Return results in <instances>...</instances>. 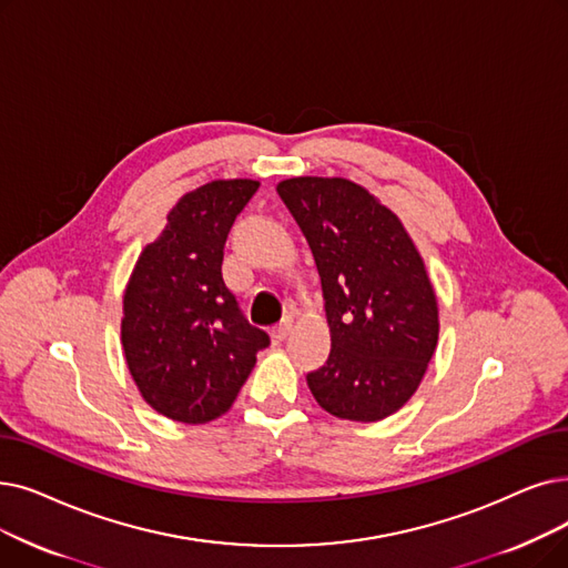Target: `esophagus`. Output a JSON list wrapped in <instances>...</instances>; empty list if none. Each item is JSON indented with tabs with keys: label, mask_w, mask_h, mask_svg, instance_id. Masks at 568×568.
Returning a JSON list of instances; mask_svg holds the SVG:
<instances>
[{
	"label": "esophagus",
	"mask_w": 568,
	"mask_h": 568,
	"mask_svg": "<svg viewBox=\"0 0 568 568\" xmlns=\"http://www.w3.org/2000/svg\"><path fill=\"white\" fill-rule=\"evenodd\" d=\"M290 332H292V320H285L283 325H278L274 332H271V336H274V341L278 343V341H285L290 336Z\"/></svg>",
	"instance_id": "34e87169"
}]
</instances>
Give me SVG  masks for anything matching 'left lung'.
Listing matches in <instances>:
<instances>
[{"mask_svg":"<svg viewBox=\"0 0 568 568\" xmlns=\"http://www.w3.org/2000/svg\"><path fill=\"white\" fill-rule=\"evenodd\" d=\"M276 190L311 245L332 332L306 383L341 420H383L413 397L436 351L425 262L399 217L353 181L302 176Z\"/></svg>","mask_w":568,"mask_h":568,"instance_id":"obj_1","label":"left lung"}]
</instances>
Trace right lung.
Here are the masks:
<instances>
[{
	"label": "right lung",
	"mask_w": 568,
	"mask_h": 568,
	"mask_svg": "<svg viewBox=\"0 0 568 568\" xmlns=\"http://www.w3.org/2000/svg\"><path fill=\"white\" fill-rule=\"evenodd\" d=\"M257 187L248 179L213 181L181 196L125 290L130 374L141 397L176 423L204 425L227 413L271 343L223 281L227 234Z\"/></svg>",
	"instance_id": "1"
}]
</instances>
